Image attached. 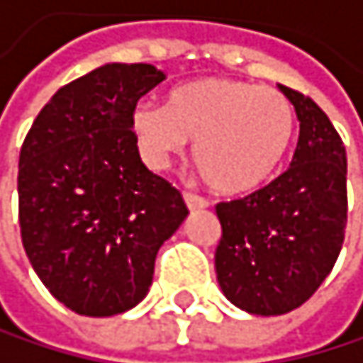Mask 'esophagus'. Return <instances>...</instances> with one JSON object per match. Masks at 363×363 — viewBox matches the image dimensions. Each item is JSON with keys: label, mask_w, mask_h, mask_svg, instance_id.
Returning <instances> with one entry per match:
<instances>
[{"label": "esophagus", "mask_w": 363, "mask_h": 363, "mask_svg": "<svg viewBox=\"0 0 363 363\" xmlns=\"http://www.w3.org/2000/svg\"><path fill=\"white\" fill-rule=\"evenodd\" d=\"M184 201L191 211H199V208H206V206H208V201L195 193H184Z\"/></svg>", "instance_id": "34e87169"}]
</instances>
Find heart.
I'll return each instance as SVG.
<instances>
[{
  "mask_svg": "<svg viewBox=\"0 0 363 363\" xmlns=\"http://www.w3.org/2000/svg\"><path fill=\"white\" fill-rule=\"evenodd\" d=\"M130 126L150 168H166L195 139L193 157L208 186L240 195L264 184L284 160L295 108L275 88L203 77L172 90L166 108L137 104Z\"/></svg>",
  "mask_w": 363,
  "mask_h": 363,
  "instance_id": "1",
  "label": "heart"
}]
</instances>
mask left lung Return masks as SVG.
<instances>
[{
  "mask_svg": "<svg viewBox=\"0 0 363 363\" xmlns=\"http://www.w3.org/2000/svg\"><path fill=\"white\" fill-rule=\"evenodd\" d=\"M299 119L291 168L242 199L215 206V250L224 295L250 315H284L308 301L344 244L348 195L346 148L319 106L279 86Z\"/></svg>",
  "mask_w": 363,
  "mask_h": 363,
  "instance_id": "left-lung-1",
  "label": "left lung"
}]
</instances>
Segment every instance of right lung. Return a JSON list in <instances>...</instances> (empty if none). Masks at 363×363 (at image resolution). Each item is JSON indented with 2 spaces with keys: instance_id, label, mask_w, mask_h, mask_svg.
I'll list each match as a JSON object with an SVG mask.
<instances>
[{
  "instance_id": "obj_1",
  "label": "right lung",
  "mask_w": 363,
  "mask_h": 363,
  "mask_svg": "<svg viewBox=\"0 0 363 363\" xmlns=\"http://www.w3.org/2000/svg\"><path fill=\"white\" fill-rule=\"evenodd\" d=\"M166 79L150 64H106L50 97L19 152L21 244L66 308L111 317L148 293L155 257L188 215L150 172L130 117Z\"/></svg>"
}]
</instances>
